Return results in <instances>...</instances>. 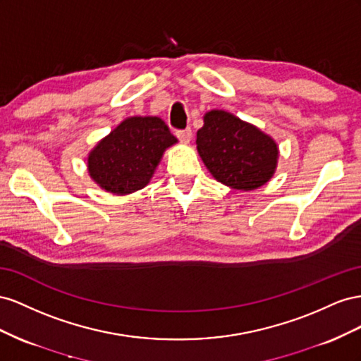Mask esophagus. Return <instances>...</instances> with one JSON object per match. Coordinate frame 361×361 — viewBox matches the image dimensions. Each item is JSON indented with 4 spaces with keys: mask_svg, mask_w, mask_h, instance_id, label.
<instances>
[{
    "mask_svg": "<svg viewBox=\"0 0 361 361\" xmlns=\"http://www.w3.org/2000/svg\"><path fill=\"white\" fill-rule=\"evenodd\" d=\"M175 136L178 137V140L181 143H189L192 139V130L186 128V130H180V131H175Z\"/></svg>",
    "mask_w": 361,
    "mask_h": 361,
    "instance_id": "obj_1",
    "label": "esophagus"
}]
</instances>
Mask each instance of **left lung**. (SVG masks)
Returning a JSON list of instances; mask_svg holds the SVG:
<instances>
[{
  "label": "left lung",
  "mask_w": 361,
  "mask_h": 361,
  "mask_svg": "<svg viewBox=\"0 0 361 361\" xmlns=\"http://www.w3.org/2000/svg\"><path fill=\"white\" fill-rule=\"evenodd\" d=\"M197 149L213 178L231 189H259L276 171V142L225 110L205 113L197 133Z\"/></svg>",
  "instance_id": "8db88e82"
}]
</instances>
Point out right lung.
<instances>
[{"label":"right lung","instance_id":"add662e5","mask_svg":"<svg viewBox=\"0 0 361 361\" xmlns=\"http://www.w3.org/2000/svg\"><path fill=\"white\" fill-rule=\"evenodd\" d=\"M157 116H130L90 149L87 172L113 195H130L151 181L164 151L177 143Z\"/></svg>","mask_w":361,"mask_h":361}]
</instances>
